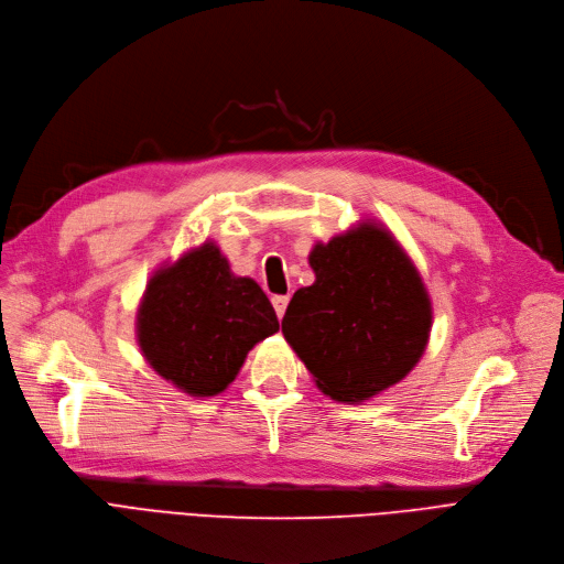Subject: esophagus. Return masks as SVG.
<instances>
[{
  "mask_svg": "<svg viewBox=\"0 0 564 564\" xmlns=\"http://www.w3.org/2000/svg\"><path fill=\"white\" fill-rule=\"evenodd\" d=\"M286 305H289V296H273V307H275V314H278L280 318L284 316Z\"/></svg>",
  "mask_w": 564,
  "mask_h": 564,
  "instance_id": "obj_1",
  "label": "esophagus"
}]
</instances>
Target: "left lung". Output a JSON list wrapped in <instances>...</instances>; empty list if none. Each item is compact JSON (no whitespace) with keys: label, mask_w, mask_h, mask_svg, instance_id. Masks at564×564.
Masks as SVG:
<instances>
[{"label":"left lung","mask_w":564,"mask_h":564,"mask_svg":"<svg viewBox=\"0 0 564 564\" xmlns=\"http://www.w3.org/2000/svg\"><path fill=\"white\" fill-rule=\"evenodd\" d=\"M316 275L282 318L284 339L318 390L365 401L399 383L422 358L432 303L417 268L383 227L362 223L314 246Z\"/></svg>","instance_id":"obj_1"}]
</instances>
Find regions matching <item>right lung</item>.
<instances>
[{
	"instance_id": "add662e5",
	"label": "right lung",
	"mask_w": 564,
	"mask_h": 564,
	"mask_svg": "<svg viewBox=\"0 0 564 564\" xmlns=\"http://www.w3.org/2000/svg\"><path fill=\"white\" fill-rule=\"evenodd\" d=\"M278 330L280 321L261 286L236 278L213 243L160 268L138 310L144 358L193 397L223 392L250 348Z\"/></svg>"
}]
</instances>
